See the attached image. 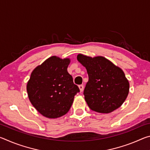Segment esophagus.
I'll use <instances>...</instances> for the list:
<instances>
[{"label":"esophagus","mask_w":150,"mask_h":150,"mask_svg":"<svg viewBox=\"0 0 150 150\" xmlns=\"http://www.w3.org/2000/svg\"><path fill=\"white\" fill-rule=\"evenodd\" d=\"M79 90H80V92H82V91H83V88H84V87H83V85H81L79 86Z\"/></svg>","instance_id":"esophagus-1"}]
</instances>
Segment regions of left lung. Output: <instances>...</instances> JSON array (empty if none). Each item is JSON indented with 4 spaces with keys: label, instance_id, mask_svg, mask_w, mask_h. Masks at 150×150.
<instances>
[{
    "label": "left lung",
    "instance_id": "left-lung-1",
    "mask_svg": "<svg viewBox=\"0 0 150 150\" xmlns=\"http://www.w3.org/2000/svg\"><path fill=\"white\" fill-rule=\"evenodd\" d=\"M77 59L87 69L85 99L92 110L110 113L118 108L129 93L128 80L121 68L103 56L78 54Z\"/></svg>",
    "mask_w": 150,
    "mask_h": 150
}]
</instances>
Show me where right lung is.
<instances>
[{"mask_svg":"<svg viewBox=\"0 0 150 150\" xmlns=\"http://www.w3.org/2000/svg\"><path fill=\"white\" fill-rule=\"evenodd\" d=\"M69 58H48L37 66L28 81L26 90L34 107L45 117L56 118L69 110L79 88L67 72Z\"/></svg>","mask_w":150,"mask_h":150,"instance_id":"obj_1","label":"right lung"}]
</instances>
